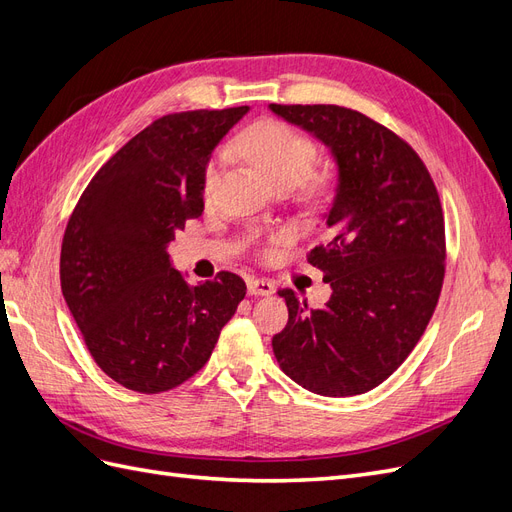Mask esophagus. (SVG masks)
I'll list each match as a JSON object with an SVG mask.
<instances>
[{"label": "esophagus", "mask_w": 512, "mask_h": 512, "mask_svg": "<svg viewBox=\"0 0 512 512\" xmlns=\"http://www.w3.org/2000/svg\"><path fill=\"white\" fill-rule=\"evenodd\" d=\"M247 292L254 294V297H267V294L275 292V282L256 280V277H252V280H247Z\"/></svg>", "instance_id": "1"}]
</instances>
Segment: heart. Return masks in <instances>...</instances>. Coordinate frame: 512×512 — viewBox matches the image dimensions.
Wrapping results in <instances>:
<instances>
[{"label":"heart","mask_w":512,"mask_h":512,"mask_svg":"<svg viewBox=\"0 0 512 512\" xmlns=\"http://www.w3.org/2000/svg\"><path fill=\"white\" fill-rule=\"evenodd\" d=\"M232 149L239 151L247 160H252L277 188H282V185L294 188V185L303 183L312 173L318 158V149L312 138L282 121L254 123V126L239 134ZM222 160L224 156L218 153L205 166L203 190L207 196L215 190V183H218ZM320 185L322 181H316L314 188H320ZM284 239L286 235H275L271 243H282Z\"/></svg>","instance_id":"obj_1"}]
</instances>
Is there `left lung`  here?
Returning <instances> with one entry per match:
<instances>
[{
    "label": "left lung",
    "instance_id": "1",
    "mask_svg": "<svg viewBox=\"0 0 512 512\" xmlns=\"http://www.w3.org/2000/svg\"><path fill=\"white\" fill-rule=\"evenodd\" d=\"M312 132L339 168L327 239L307 254L331 284L312 309L280 288L288 324L273 335L282 371L303 389L348 397L376 389L425 333L444 282V215L418 153L382 123L335 104H271Z\"/></svg>",
    "mask_w": 512,
    "mask_h": 512
}]
</instances>
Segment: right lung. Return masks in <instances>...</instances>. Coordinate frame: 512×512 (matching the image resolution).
I'll return each mask as SVG.
<instances>
[{"label": "right lung", "mask_w": 512, "mask_h": 512, "mask_svg": "<svg viewBox=\"0 0 512 512\" xmlns=\"http://www.w3.org/2000/svg\"><path fill=\"white\" fill-rule=\"evenodd\" d=\"M247 111L156 119L98 170L70 215L61 292L98 367L130 391L156 395L190 380L245 297L230 271L188 284L166 247L203 215L211 151Z\"/></svg>", "instance_id": "right-lung-1"}]
</instances>
